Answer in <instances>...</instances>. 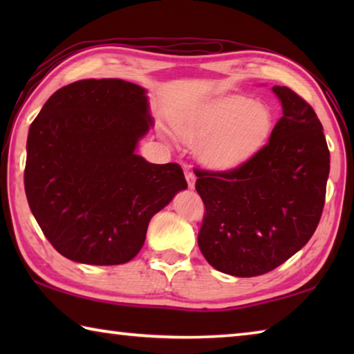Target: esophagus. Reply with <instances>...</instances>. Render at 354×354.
<instances>
[{"mask_svg":"<svg viewBox=\"0 0 354 354\" xmlns=\"http://www.w3.org/2000/svg\"><path fill=\"white\" fill-rule=\"evenodd\" d=\"M184 176H185V179H187L189 187L194 189L195 187V175H194V171L189 170V169H185L184 170Z\"/></svg>","mask_w":354,"mask_h":354,"instance_id":"1","label":"esophagus"}]
</instances>
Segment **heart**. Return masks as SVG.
I'll return each instance as SVG.
<instances>
[{"label":"heart","mask_w":354,"mask_h":354,"mask_svg":"<svg viewBox=\"0 0 354 354\" xmlns=\"http://www.w3.org/2000/svg\"><path fill=\"white\" fill-rule=\"evenodd\" d=\"M274 129L270 107L230 97L175 122L179 139L194 147L196 159L214 171H232L267 145Z\"/></svg>","instance_id":"obj_1"}]
</instances>
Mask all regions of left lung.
<instances>
[{
	"label": "left lung",
	"instance_id": "8db88e82",
	"mask_svg": "<svg viewBox=\"0 0 354 354\" xmlns=\"http://www.w3.org/2000/svg\"><path fill=\"white\" fill-rule=\"evenodd\" d=\"M283 117L257 156L232 171L196 170L206 206L198 247L239 278L263 274L313 237L325 205L329 149L320 120L289 87L274 86Z\"/></svg>",
	"mask_w": 354,
	"mask_h": 354
}]
</instances>
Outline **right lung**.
Wrapping results in <instances>:
<instances>
[{
  "instance_id": "obj_1",
  "label": "right lung",
  "mask_w": 354,
  "mask_h": 354,
  "mask_svg": "<svg viewBox=\"0 0 354 354\" xmlns=\"http://www.w3.org/2000/svg\"><path fill=\"white\" fill-rule=\"evenodd\" d=\"M147 88L81 80L59 88L29 128L25 190L59 253L88 266L129 262L154 214L187 189L178 164L136 153L153 128Z\"/></svg>"
}]
</instances>
